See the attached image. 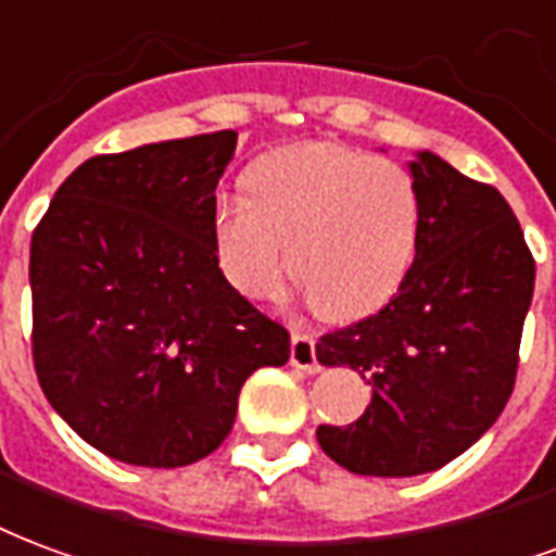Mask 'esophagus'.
<instances>
[{"label": "esophagus", "instance_id": "1", "mask_svg": "<svg viewBox=\"0 0 556 556\" xmlns=\"http://www.w3.org/2000/svg\"><path fill=\"white\" fill-rule=\"evenodd\" d=\"M290 364L305 372L319 370L317 340H314V334H307V331H293V338H290Z\"/></svg>", "mask_w": 556, "mask_h": 556}]
</instances>
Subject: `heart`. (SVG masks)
<instances>
[{
    "instance_id": "b5f03b06",
    "label": "heart",
    "mask_w": 556,
    "mask_h": 556,
    "mask_svg": "<svg viewBox=\"0 0 556 556\" xmlns=\"http://www.w3.org/2000/svg\"><path fill=\"white\" fill-rule=\"evenodd\" d=\"M249 198H218L222 273L251 299L287 273L319 317L352 323L384 307L415 261L424 206L415 177L391 160L338 144H293L245 174Z\"/></svg>"
}]
</instances>
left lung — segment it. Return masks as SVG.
Returning a JSON list of instances; mask_svg holds the SVG:
<instances>
[{"label": "left lung", "mask_w": 556, "mask_h": 556, "mask_svg": "<svg viewBox=\"0 0 556 556\" xmlns=\"http://www.w3.org/2000/svg\"><path fill=\"white\" fill-rule=\"evenodd\" d=\"M424 225L396 295L323 334L317 358L372 384L350 427H319L326 456L364 477H417L462 456L513 394L536 263L516 213L429 150L408 162Z\"/></svg>", "instance_id": "left-lung-1"}]
</instances>
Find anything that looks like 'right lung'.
I'll return each instance as SVG.
<instances>
[{
  "mask_svg": "<svg viewBox=\"0 0 556 556\" xmlns=\"http://www.w3.org/2000/svg\"><path fill=\"white\" fill-rule=\"evenodd\" d=\"M237 132L91 156L31 233V358L50 406L91 447L184 468L228 439L251 372L290 334L218 269L216 186Z\"/></svg>",
  "mask_w": 556,
  "mask_h": 556,
  "instance_id": "right-lung-1",
  "label": "right lung"
}]
</instances>
